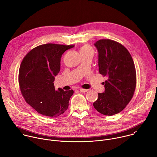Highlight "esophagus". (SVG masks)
Masks as SVG:
<instances>
[{"label": "esophagus", "mask_w": 157, "mask_h": 157, "mask_svg": "<svg viewBox=\"0 0 157 157\" xmlns=\"http://www.w3.org/2000/svg\"><path fill=\"white\" fill-rule=\"evenodd\" d=\"M79 91H80V92H81V93H86V92H87L88 90H87V89H83V88H79Z\"/></svg>", "instance_id": "1"}]
</instances>
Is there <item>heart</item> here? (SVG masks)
Segmentation results:
<instances>
[{"instance_id": "heart-1", "label": "heart", "mask_w": 157, "mask_h": 157, "mask_svg": "<svg viewBox=\"0 0 157 157\" xmlns=\"http://www.w3.org/2000/svg\"><path fill=\"white\" fill-rule=\"evenodd\" d=\"M79 52H80V53L81 55V54H83V53L93 52V48L90 46H89V44H84V45H82L80 48Z\"/></svg>"}]
</instances>
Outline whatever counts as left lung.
Masks as SVG:
<instances>
[{"mask_svg": "<svg viewBox=\"0 0 157 157\" xmlns=\"http://www.w3.org/2000/svg\"><path fill=\"white\" fill-rule=\"evenodd\" d=\"M94 45L99 53V71L107 80L103 82L105 91L98 93L93 103L96 110L105 116L119 113L129 103L136 90L137 76L133 59L122 44L101 39Z\"/></svg>", "mask_w": 157, "mask_h": 157, "instance_id": "1", "label": "left lung"}]
</instances>
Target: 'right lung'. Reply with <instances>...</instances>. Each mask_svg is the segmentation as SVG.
<instances>
[{"label":"right lung","instance_id":"right-lung-1","mask_svg":"<svg viewBox=\"0 0 157 157\" xmlns=\"http://www.w3.org/2000/svg\"><path fill=\"white\" fill-rule=\"evenodd\" d=\"M71 45L55 43L41 44L30 50L20 66L18 82L21 95L38 113L56 117L68 109L72 89L55 90L53 81L60 70L62 55Z\"/></svg>","mask_w":157,"mask_h":157}]
</instances>
